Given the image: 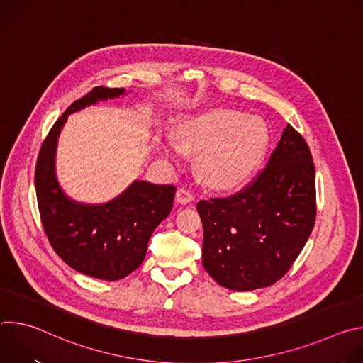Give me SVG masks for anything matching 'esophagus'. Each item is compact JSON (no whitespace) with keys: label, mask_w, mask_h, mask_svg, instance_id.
I'll use <instances>...</instances> for the list:
<instances>
[{"label":"esophagus","mask_w":363,"mask_h":363,"mask_svg":"<svg viewBox=\"0 0 363 363\" xmlns=\"http://www.w3.org/2000/svg\"><path fill=\"white\" fill-rule=\"evenodd\" d=\"M175 198H177V201H178L179 203H188V202L194 201V196H192V194H191L189 191H186L185 188H179V189L177 191V195H175Z\"/></svg>","instance_id":"esophagus-1"}]
</instances>
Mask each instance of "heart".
I'll return each instance as SVG.
<instances>
[{"mask_svg": "<svg viewBox=\"0 0 363 363\" xmlns=\"http://www.w3.org/2000/svg\"><path fill=\"white\" fill-rule=\"evenodd\" d=\"M178 145L168 142L165 157L178 161L181 149L198 153L201 179L213 188H233L244 182L264 158L270 135L264 121L237 111H206L182 121Z\"/></svg>", "mask_w": 363, "mask_h": 363, "instance_id": "b5f03b06", "label": "heart"}]
</instances>
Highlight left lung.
<instances>
[{
	"mask_svg": "<svg viewBox=\"0 0 363 363\" xmlns=\"http://www.w3.org/2000/svg\"><path fill=\"white\" fill-rule=\"evenodd\" d=\"M202 264L223 287L274 284L291 267L316 220L315 165L301 135L287 125L266 169L240 192L202 199Z\"/></svg>",
	"mask_w": 363,
	"mask_h": 363,
	"instance_id": "8db88e82",
	"label": "left lung"
}]
</instances>
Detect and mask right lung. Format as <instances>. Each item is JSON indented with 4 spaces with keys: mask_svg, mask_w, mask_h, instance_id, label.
Listing matches in <instances>:
<instances>
[{
    "mask_svg": "<svg viewBox=\"0 0 363 363\" xmlns=\"http://www.w3.org/2000/svg\"><path fill=\"white\" fill-rule=\"evenodd\" d=\"M123 94L125 89L94 87L72 103L43 142L34 175L38 211L51 247L73 270L108 281L121 280L142 264L152 233L172 210L177 188L135 179L108 202H79L60 186L56 150L69 115Z\"/></svg>",
    "mask_w": 363,
    "mask_h": 363,
    "instance_id": "right-lung-1",
    "label": "right lung"
}]
</instances>
